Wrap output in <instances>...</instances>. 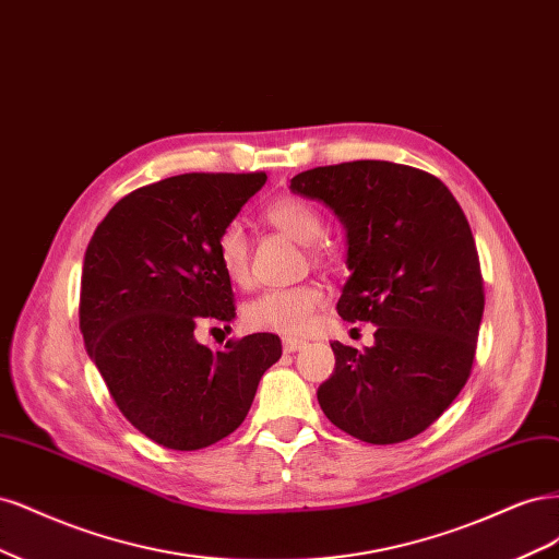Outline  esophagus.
I'll use <instances>...</instances> for the list:
<instances>
[{"label": "esophagus", "mask_w": 559, "mask_h": 559, "mask_svg": "<svg viewBox=\"0 0 559 559\" xmlns=\"http://www.w3.org/2000/svg\"><path fill=\"white\" fill-rule=\"evenodd\" d=\"M301 346H304L301 338H293V336L283 338V350H285V353H295V350H299Z\"/></svg>", "instance_id": "34e87169"}]
</instances>
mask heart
Segmentation results:
<instances>
[{"label":"heart","instance_id":"heart-1","mask_svg":"<svg viewBox=\"0 0 559 559\" xmlns=\"http://www.w3.org/2000/svg\"><path fill=\"white\" fill-rule=\"evenodd\" d=\"M264 221L285 231L301 246H313L322 237V218L313 204L299 197H281L264 209ZM218 260L231 283L250 278V248L239 223H229L218 237ZM325 304L320 283H301L293 287H272L248 301L243 318L250 330L299 336L311 328L313 316Z\"/></svg>","mask_w":559,"mask_h":559}]
</instances>
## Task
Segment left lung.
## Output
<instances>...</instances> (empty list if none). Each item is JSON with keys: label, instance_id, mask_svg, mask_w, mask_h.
Returning <instances> with one entry per match:
<instances>
[{"label": "left lung", "instance_id": "8db88e82", "mask_svg": "<svg viewBox=\"0 0 559 559\" xmlns=\"http://www.w3.org/2000/svg\"><path fill=\"white\" fill-rule=\"evenodd\" d=\"M290 190L344 223L353 274L336 311L376 325L367 350L334 341L320 408L359 441L418 437L455 402L476 355L485 293L464 211L437 176L385 159L301 171Z\"/></svg>", "mask_w": 559, "mask_h": 559}]
</instances>
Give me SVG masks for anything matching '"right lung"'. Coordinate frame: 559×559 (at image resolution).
Here are the masks:
<instances>
[{
    "mask_svg": "<svg viewBox=\"0 0 559 559\" xmlns=\"http://www.w3.org/2000/svg\"><path fill=\"white\" fill-rule=\"evenodd\" d=\"M264 183V171L165 178L122 197L87 243L79 306L87 355L122 416L165 448L200 450L231 435L283 353L269 332L223 350L194 336L237 316L218 237Z\"/></svg>",
    "mask_w": 559,
    "mask_h": 559,
    "instance_id": "right-lung-1",
    "label": "right lung"
}]
</instances>
